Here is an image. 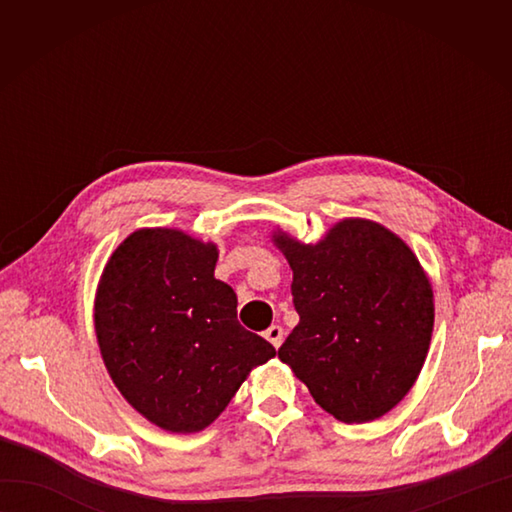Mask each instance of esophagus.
I'll use <instances>...</instances> for the list:
<instances>
[{
  "label": "esophagus",
  "mask_w": 512,
  "mask_h": 512,
  "mask_svg": "<svg viewBox=\"0 0 512 512\" xmlns=\"http://www.w3.org/2000/svg\"><path fill=\"white\" fill-rule=\"evenodd\" d=\"M264 336H266L270 343H273V347L277 350V347L281 345V341H284V330H281L279 325H270V328L264 332Z\"/></svg>",
  "instance_id": "1"
}]
</instances>
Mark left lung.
Here are the masks:
<instances>
[{
    "instance_id": "1",
    "label": "left lung",
    "mask_w": 512,
    "mask_h": 512,
    "mask_svg": "<svg viewBox=\"0 0 512 512\" xmlns=\"http://www.w3.org/2000/svg\"><path fill=\"white\" fill-rule=\"evenodd\" d=\"M292 268L297 328L279 347L314 402L341 422H372L409 394L433 332V288L402 237L345 217L314 244L273 231Z\"/></svg>"
}]
</instances>
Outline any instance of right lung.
<instances>
[{"mask_svg":"<svg viewBox=\"0 0 512 512\" xmlns=\"http://www.w3.org/2000/svg\"><path fill=\"white\" fill-rule=\"evenodd\" d=\"M217 244L180 228H138L107 259L94 330L107 374L140 416L198 433L255 367L277 352L237 321L233 288L215 279Z\"/></svg>","mask_w":512,"mask_h":512,"instance_id":"right-lung-1","label":"right lung"}]
</instances>
